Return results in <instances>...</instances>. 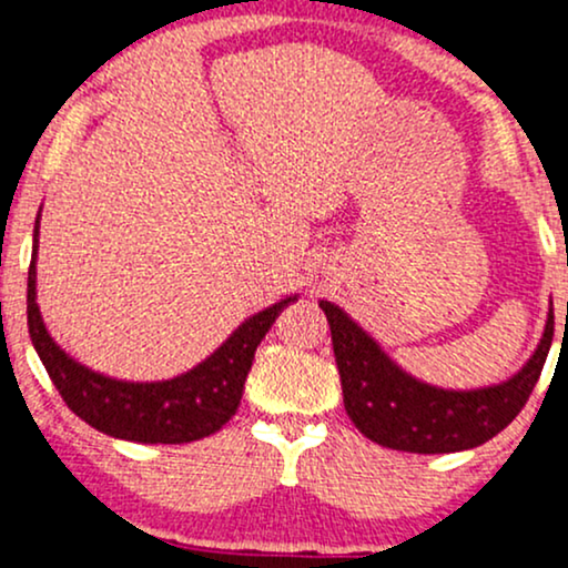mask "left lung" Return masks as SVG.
<instances>
[{"label": "left lung", "instance_id": "1", "mask_svg": "<svg viewBox=\"0 0 568 568\" xmlns=\"http://www.w3.org/2000/svg\"><path fill=\"white\" fill-rule=\"evenodd\" d=\"M321 310L331 325L349 419L368 440L408 454L465 452L501 433L520 414L539 382L556 328L550 312L537 352L510 382L454 393L403 374L338 306L321 302Z\"/></svg>", "mask_w": 568, "mask_h": 568}]
</instances>
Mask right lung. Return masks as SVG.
<instances>
[{
  "mask_svg": "<svg viewBox=\"0 0 568 568\" xmlns=\"http://www.w3.org/2000/svg\"><path fill=\"white\" fill-rule=\"evenodd\" d=\"M291 302L293 298H283L253 315L197 368L186 371L171 382L154 384L106 379V376L93 374L90 368L74 363L67 352L55 347L37 306L34 258L29 266L26 315H29V334L39 361L48 368L58 395L82 422H88L98 433L122 440L189 443L207 438L232 419L240 406V397H243L256 347L262 344L270 325L275 323L280 310Z\"/></svg>",
  "mask_w": 568,
  "mask_h": 568,
  "instance_id": "obj_1",
  "label": "right lung"
}]
</instances>
